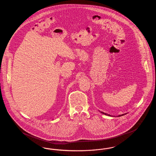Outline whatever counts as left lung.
Listing matches in <instances>:
<instances>
[{
    "instance_id": "left-lung-1",
    "label": "left lung",
    "mask_w": 156,
    "mask_h": 156,
    "mask_svg": "<svg viewBox=\"0 0 156 156\" xmlns=\"http://www.w3.org/2000/svg\"><path fill=\"white\" fill-rule=\"evenodd\" d=\"M101 113H102L103 114H105V115H108V116H111L110 115H108V114H106V113H104V112H101ZM123 115H119V116H123Z\"/></svg>"
}]
</instances>
